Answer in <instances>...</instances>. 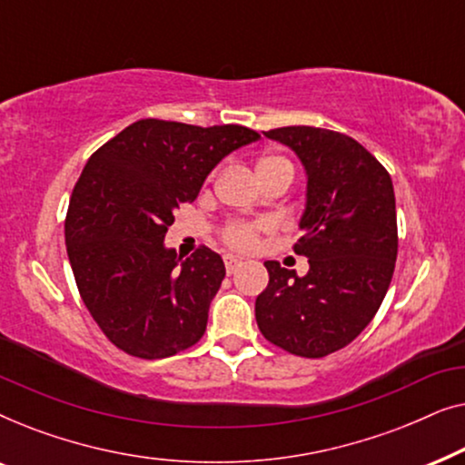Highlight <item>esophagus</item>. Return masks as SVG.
Wrapping results in <instances>:
<instances>
[{
  "instance_id": "obj_1",
  "label": "esophagus",
  "mask_w": 465,
  "mask_h": 465,
  "mask_svg": "<svg viewBox=\"0 0 465 465\" xmlns=\"http://www.w3.org/2000/svg\"><path fill=\"white\" fill-rule=\"evenodd\" d=\"M224 264H226V272L228 275H232V272H237V269L241 264V258H237V256H232V253H226L224 256Z\"/></svg>"
}]
</instances>
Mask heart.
<instances>
[{"label":"heart","mask_w":465,"mask_h":465,"mask_svg":"<svg viewBox=\"0 0 465 465\" xmlns=\"http://www.w3.org/2000/svg\"><path fill=\"white\" fill-rule=\"evenodd\" d=\"M272 164H288V167H292V164L285 161V158L266 156L258 163V169L272 167ZM260 228H266V224H260ZM224 239H226L228 245L237 247V250H252V247L256 245V241H258V226H253V224H231L224 231Z\"/></svg>","instance_id":"heart-1"}]
</instances>
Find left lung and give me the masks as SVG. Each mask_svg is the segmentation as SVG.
I'll return each instance as SVG.
<instances>
[{"label":"left lung","mask_w":465,"mask_h":465,"mask_svg":"<svg viewBox=\"0 0 465 465\" xmlns=\"http://www.w3.org/2000/svg\"><path fill=\"white\" fill-rule=\"evenodd\" d=\"M264 135L294 152L307 173V203L294 252L309 272L266 260L269 285L256 298L260 332L302 358L349 345L372 322L398 256L396 196L383 164L355 139L315 126Z\"/></svg>","instance_id":"obj_1"}]
</instances>
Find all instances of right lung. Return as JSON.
I'll return each mask as SVG.
<instances>
[{
	"instance_id": "add662e5",
	"label": "right lung",
	"mask_w": 465,
	"mask_h": 465,
	"mask_svg": "<svg viewBox=\"0 0 465 465\" xmlns=\"http://www.w3.org/2000/svg\"><path fill=\"white\" fill-rule=\"evenodd\" d=\"M256 139L239 124L145 118L88 158L67 209V256L82 301L118 349L161 360L199 342L224 262L205 245L183 260L164 234L215 164Z\"/></svg>"
}]
</instances>
